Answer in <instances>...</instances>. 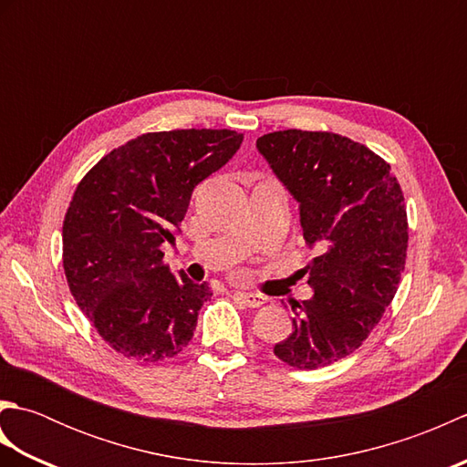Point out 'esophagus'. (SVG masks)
Segmentation results:
<instances>
[{
  "instance_id": "obj_1",
  "label": "esophagus",
  "mask_w": 467,
  "mask_h": 467,
  "mask_svg": "<svg viewBox=\"0 0 467 467\" xmlns=\"http://www.w3.org/2000/svg\"><path fill=\"white\" fill-rule=\"evenodd\" d=\"M234 296L241 303H244L246 306H251V309H256V306H261V305L266 303V296L254 295V293H234Z\"/></svg>"
}]
</instances>
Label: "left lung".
Returning <instances> with one entry per match:
<instances>
[{"mask_svg": "<svg viewBox=\"0 0 467 467\" xmlns=\"http://www.w3.org/2000/svg\"><path fill=\"white\" fill-rule=\"evenodd\" d=\"M256 148L301 211L305 241L319 256L303 275L309 301L293 303V331L275 355L319 369L359 349L393 301L408 259V211L391 166L335 132L279 130Z\"/></svg>", "mask_w": 467, "mask_h": 467, "instance_id": "obj_1", "label": "left lung"}]
</instances>
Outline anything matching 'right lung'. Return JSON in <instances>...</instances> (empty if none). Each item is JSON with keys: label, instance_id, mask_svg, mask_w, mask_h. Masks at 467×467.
<instances>
[{"label": "right lung", "instance_id": "add662e5", "mask_svg": "<svg viewBox=\"0 0 467 467\" xmlns=\"http://www.w3.org/2000/svg\"><path fill=\"white\" fill-rule=\"evenodd\" d=\"M243 144L234 130L146 132L114 148L78 184L62 228L69 293L98 335L128 359L181 353L213 296L164 263L194 186Z\"/></svg>", "mask_w": 467, "mask_h": 467}]
</instances>
